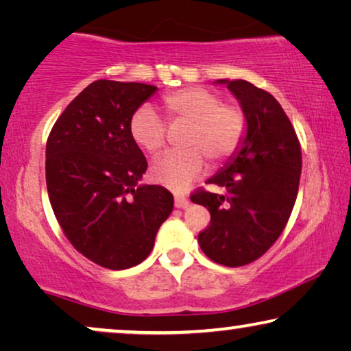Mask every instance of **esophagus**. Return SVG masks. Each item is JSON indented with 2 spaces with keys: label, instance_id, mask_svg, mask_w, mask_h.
Masks as SVG:
<instances>
[{
  "label": "esophagus",
  "instance_id": "esophagus-1",
  "mask_svg": "<svg viewBox=\"0 0 351 351\" xmlns=\"http://www.w3.org/2000/svg\"><path fill=\"white\" fill-rule=\"evenodd\" d=\"M174 203H176V208H189L190 201L186 199L184 195H179V193H177V195L174 196Z\"/></svg>",
  "mask_w": 351,
  "mask_h": 351
}]
</instances>
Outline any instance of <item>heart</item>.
<instances>
[{
    "instance_id": "b5f03b06",
    "label": "heart",
    "mask_w": 351,
    "mask_h": 351,
    "mask_svg": "<svg viewBox=\"0 0 351 351\" xmlns=\"http://www.w3.org/2000/svg\"><path fill=\"white\" fill-rule=\"evenodd\" d=\"M162 108L171 121L189 123L182 145L185 150L166 152L153 162L150 174L156 184L182 191L203 174L206 161L227 160L241 145L247 119L243 108L225 104L215 90L184 88L162 97ZM129 134L136 145L156 155L165 147L167 128L152 107H141L129 123Z\"/></svg>"
}]
</instances>
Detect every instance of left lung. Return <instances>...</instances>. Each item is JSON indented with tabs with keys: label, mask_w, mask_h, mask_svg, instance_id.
<instances>
[{
	"label": "left lung",
	"mask_w": 351,
	"mask_h": 351,
	"mask_svg": "<svg viewBox=\"0 0 351 351\" xmlns=\"http://www.w3.org/2000/svg\"><path fill=\"white\" fill-rule=\"evenodd\" d=\"M219 83L241 104L247 134L237 155L208 180L227 193L198 189L190 199L210 213V223L198 234L203 252L220 265L243 267L262 257L285 230L299 191L302 150L270 93L244 80Z\"/></svg>",
	"instance_id": "obj_1"
}]
</instances>
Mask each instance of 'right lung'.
<instances>
[{
    "mask_svg": "<svg viewBox=\"0 0 351 351\" xmlns=\"http://www.w3.org/2000/svg\"><path fill=\"white\" fill-rule=\"evenodd\" d=\"M156 86L97 80L57 118L46 143V185L57 222L76 251L124 270L145 261L174 196L142 185L148 162L129 134Z\"/></svg>",
    "mask_w": 351,
    "mask_h": 351,
    "instance_id": "add662e5",
    "label": "right lung"
}]
</instances>
